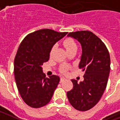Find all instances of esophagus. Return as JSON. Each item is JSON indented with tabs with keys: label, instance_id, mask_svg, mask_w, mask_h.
<instances>
[{
	"label": "esophagus",
	"instance_id": "obj_1",
	"mask_svg": "<svg viewBox=\"0 0 120 120\" xmlns=\"http://www.w3.org/2000/svg\"><path fill=\"white\" fill-rule=\"evenodd\" d=\"M64 80H65V79H64V77H62L60 78V83H62V82H63V81H64Z\"/></svg>",
	"mask_w": 120,
	"mask_h": 120
}]
</instances>
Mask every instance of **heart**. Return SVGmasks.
Instances as JSON below:
<instances>
[{
	"mask_svg": "<svg viewBox=\"0 0 120 120\" xmlns=\"http://www.w3.org/2000/svg\"><path fill=\"white\" fill-rule=\"evenodd\" d=\"M63 45L66 48V51H69L70 50L74 49H77V46L76 43L75 42V41L73 40L72 38H66L65 40L63 41ZM57 48V46L55 45L52 47V48L51 49V51H50V56H51L54 53V51ZM69 68V66L68 65H65V64H63V65H61L60 67V71L61 73H66V71H68V69Z\"/></svg>",
	"mask_w": 120,
	"mask_h": 120,
	"instance_id": "obj_1",
	"label": "heart"
}]
</instances>
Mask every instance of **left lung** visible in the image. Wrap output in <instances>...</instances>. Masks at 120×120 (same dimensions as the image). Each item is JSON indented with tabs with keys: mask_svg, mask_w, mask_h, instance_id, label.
<instances>
[{
	"mask_svg": "<svg viewBox=\"0 0 120 120\" xmlns=\"http://www.w3.org/2000/svg\"><path fill=\"white\" fill-rule=\"evenodd\" d=\"M80 43L82 48L79 68L85 71L84 80H71L73 89L67 92L71 105L75 109L86 111L99 101L106 89L110 72V59L106 45L100 38L89 31L69 33Z\"/></svg>",
	"mask_w": 120,
	"mask_h": 120,
	"instance_id": "1",
	"label": "left lung"
}]
</instances>
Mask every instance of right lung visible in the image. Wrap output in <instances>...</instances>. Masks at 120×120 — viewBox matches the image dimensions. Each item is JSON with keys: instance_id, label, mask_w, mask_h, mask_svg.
<instances>
[{"instance_id": "1", "label": "right lung", "mask_w": 120, "mask_h": 120, "mask_svg": "<svg viewBox=\"0 0 120 120\" xmlns=\"http://www.w3.org/2000/svg\"><path fill=\"white\" fill-rule=\"evenodd\" d=\"M67 34L43 29L27 35L20 45L14 63L15 83L23 100L31 108L47 105L59 85V76L46 77L41 66L49 59L54 45Z\"/></svg>"}]
</instances>
